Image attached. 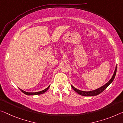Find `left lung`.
<instances>
[{"mask_svg": "<svg viewBox=\"0 0 123 123\" xmlns=\"http://www.w3.org/2000/svg\"><path fill=\"white\" fill-rule=\"evenodd\" d=\"M116 73H117V66L115 67L114 74H113L112 77L111 78V79L108 82H107V83L105 84L104 86H102L101 87L99 88L95 89V90L93 91H80L79 89L73 87V86L71 85V87L73 88V90H74L76 92H77L78 94H79L81 96H97V95L99 94L100 93H101L103 91H104L105 89L107 88L110 84L112 83V82L114 80L115 75H116Z\"/></svg>", "mask_w": 123, "mask_h": 123, "instance_id": "8db88e82", "label": "left lung"}]
</instances>
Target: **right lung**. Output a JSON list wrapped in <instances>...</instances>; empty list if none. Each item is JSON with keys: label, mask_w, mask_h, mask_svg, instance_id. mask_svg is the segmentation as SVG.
<instances>
[{"label": "right lung", "mask_w": 123, "mask_h": 123, "mask_svg": "<svg viewBox=\"0 0 123 123\" xmlns=\"http://www.w3.org/2000/svg\"><path fill=\"white\" fill-rule=\"evenodd\" d=\"M50 86H49L48 87L44 89L43 91H40V92H25V91H24L23 90H22V89H20V91L23 92V93H24V94L27 95V96H31V95H40V94H43L45 92H46L47 90H48V89L49 88V87H50Z\"/></svg>", "instance_id": "right-lung-1"}]
</instances>
